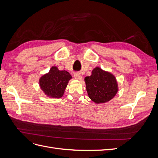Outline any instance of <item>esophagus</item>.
Wrapping results in <instances>:
<instances>
[{
	"label": "esophagus",
	"mask_w": 158,
	"mask_h": 158,
	"mask_svg": "<svg viewBox=\"0 0 158 158\" xmlns=\"http://www.w3.org/2000/svg\"><path fill=\"white\" fill-rule=\"evenodd\" d=\"M74 78L76 80H82V76H81V74H78V73H75L74 74Z\"/></svg>",
	"instance_id": "obj_1"
}]
</instances>
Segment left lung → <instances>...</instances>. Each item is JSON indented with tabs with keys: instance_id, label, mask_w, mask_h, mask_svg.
I'll use <instances>...</instances> for the list:
<instances>
[{
	"instance_id": "8db88e82",
	"label": "left lung",
	"mask_w": 158,
	"mask_h": 158,
	"mask_svg": "<svg viewBox=\"0 0 158 158\" xmlns=\"http://www.w3.org/2000/svg\"><path fill=\"white\" fill-rule=\"evenodd\" d=\"M89 98L96 103L110 101L116 95L118 87L114 76L99 67L84 79Z\"/></svg>"
}]
</instances>
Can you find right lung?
I'll use <instances>...</instances> for the list:
<instances>
[{"mask_svg":"<svg viewBox=\"0 0 158 158\" xmlns=\"http://www.w3.org/2000/svg\"><path fill=\"white\" fill-rule=\"evenodd\" d=\"M71 78L72 76L67 71L59 70L56 66H52L49 73L40 79V85L47 96L60 98Z\"/></svg>","mask_w":158,"mask_h":158,"instance_id":"right-lung-1","label":"right lung"}]
</instances>
